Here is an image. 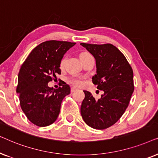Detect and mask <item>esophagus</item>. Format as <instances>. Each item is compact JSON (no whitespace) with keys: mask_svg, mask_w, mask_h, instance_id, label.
<instances>
[{"mask_svg":"<svg viewBox=\"0 0 158 158\" xmlns=\"http://www.w3.org/2000/svg\"><path fill=\"white\" fill-rule=\"evenodd\" d=\"M77 90V88H76V87H72L71 88V92H75V90Z\"/></svg>","mask_w":158,"mask_h":158,"instance_id":"1","label":"esophagus"}]
</instances>
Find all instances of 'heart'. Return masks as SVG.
Returning a JSON list of instances; mask_svg holds the SVG:
<instances>
[{
	"mask_svg": "<svg viewBox=\"0 0 158 158\" xmlns=\"http://www.w3.org/2000/svg\"><path fill=\"white\" fill-rule=\"evenodd\" d=\"M88 55H90L89 53L88 52H83L81 55V58L83 57H86V56H88ZM66 57H63L62 59L61 60V61H60V68H63L64 64H65V62H66ZM73 83L75 84V85H81L82 83H83V82H82V81L80 78H74L73 79Z\"/></svg>",
	"mask_w": 158,
	"mask_h": 158,
	"instance_id": "b5f03b06",
	"label": "heart"
}]
</instances>
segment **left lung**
<instances>
[{"instance_id": "8db88e82", "label": "left lung", "mask_w": 158, "mask_h": 158, "mask_svg": "<svg viewBox=\"0 0 158 158\" xmlns=\"http://www.w3.org/2000/svg\"><path fill=\"white\" fill-rule=\"evenodd\" d=\"M81 45L96 59V74L93 76L92 82L98 89L103 90L98 100L84 90L81 116L92 128H109L119 119L129 105L135 88L132 68L113 44L81 43Z\"/></svg>"}]
</instances>
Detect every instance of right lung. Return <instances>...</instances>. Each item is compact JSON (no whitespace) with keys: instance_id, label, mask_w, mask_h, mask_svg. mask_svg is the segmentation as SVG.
I'll use <instances>...</instances> for the list:
<instances>
[{"instance_id":"1","label":"right lung","mask_w":158,"mask_h":158,"mask_svg":"<svg viewBox=\"0 0 158 158\" xmlns=\"http://www.w3.org/2000/svg\"><path fill=\"white\" fill-rule=\"evenodd\" d=\"M75 42L51 40L36 47L23 62L18 75L16 93L21 109L30 122L47 127L57 119L61 103L70 88L65 83L54 89L48 83L61 74L60 62Z\"/></svg>"}]
</instances>
